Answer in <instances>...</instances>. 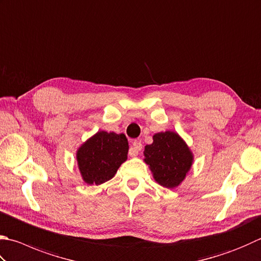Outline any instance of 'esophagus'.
<instances>
[{"instance_id":"obj_1","label":"esophagus","mask_w":261,"mask_h":261,"mask_svg":"<svg viewBox=\"0 0 261 261\" xmlns=\"http://www.w3.org/2000/svg\"><path fill=\"white\" fill-rule=\"evenodd\" d=\"M142 150V143L140 141H134L133 142L132 146L129 147V151H128V154L130 156H136L139 154V152Z\"/></svg>"}]
</instances>
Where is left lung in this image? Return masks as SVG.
<instances>
[{
	"mask_svg": "<svg viewBox=\"0 0 261 261\" xmlns=\"http://www.w3.org/2000/svg\"><path fill=\"white\" fill-rule=\"evenodd\" d=\"M144 155L154 179L167 189L179 185L193 160L188 145L174 132L155 134L153 143L145 146Z\"/></svg>",
	"mask_w": 261,
	"mask_h": 261,
	"instance_id": "obj_1",
	"label": "left lung"
}]
</instances>
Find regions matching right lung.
<instances>
[{
    "instance_id": "add662e5",
    "label": "right lung",
    "mask_w": 261,
    "mask_h": 261,
    "mask_svg": "<svg viewBox=\"0 0 261 261\" xmlns=\"http://www.w3.org/2000/svg\"><path fill=\"white\" fill-rule=\"evenodd\" d=\"M128 141L124 134L97 132L77 151L78 167L90 185H100L111 179L127 159Z\"/></svg>"
}]
</instances>
